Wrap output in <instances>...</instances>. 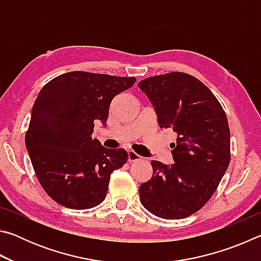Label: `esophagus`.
I'll list each match as a JSON object with an SVG mask.
<instances>
[{"mask_svg":"<svg viewBox=\"0 0 261 261\" xmlns=\"http://www.w3.org/2000/svg\"><path fill=\"white\" fill-rule=\"evenodd\" d=\"M141 158L140 155H138V154H137L136 152H134V151H129L127 152V160H129L130 162H134V161H139V160H141Z\"/></svg>","mask_w":261,"mask_h":261,"instance_id":"1","label":"esophagus"}]
</instances>
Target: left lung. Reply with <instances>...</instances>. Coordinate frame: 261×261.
Instances as JSON below:
<instances>
[{
	"mask_svg": "<svg viewBox=\"0 0 261 261\" xmlns=\"http://www.w3.org/2000/svg\"><path fill=\"white\" fill-rule=\"evenodd\" d=\"M155 109L159 125L177 135L171 166L152 160L153 176L139 187L140 201L162 219H183L213 196L230 162L227 115L199 79L169 72L139 82Z\"/></svg>",
	"mask_w": 261,
	"mask_h": 261,
	"instance_id": "left-lung-1",
	"label": "left lung"
}]
</instances>
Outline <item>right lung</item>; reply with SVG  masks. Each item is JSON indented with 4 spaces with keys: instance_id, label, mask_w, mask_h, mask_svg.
I'll list each match as a JSON object with an SVG mask.
<instances>
[{
    "instance_id": "add662e5",
    "label": "right lung",
    "mask_w": 261,
    "mask_h": 261,
    "mask_svg": "<svg viewBox=\"0 0 261 261\" xmlns=\"http://www.w3.org/2000/svg\"><path fill=\"white\" fill-rule=\"evenodd\" d=\"M135 83V77L71 71L38 94L25 144L39 183L57 204L87 210L103 201L110 174L127 161V152L92 138L94 123L106 125L112 100Z\"/></svg>"
}]
</instances>
